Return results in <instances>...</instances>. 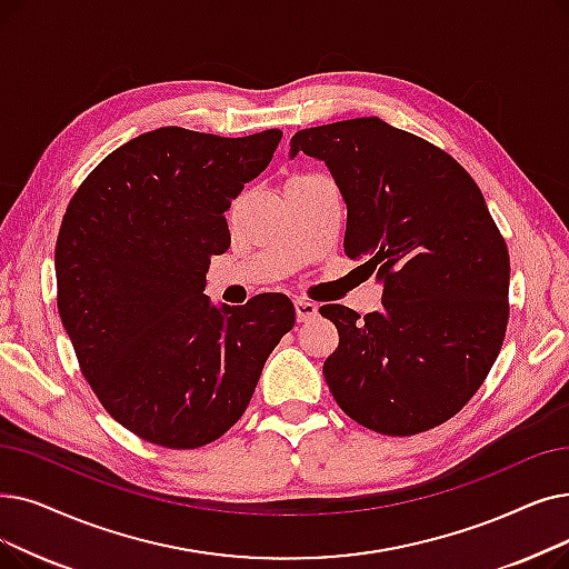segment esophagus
<instances>
[{
    "instance_id": "34e87169",
    "label": "esophagus",
    "mask_w": 569,
    "mask_h": 569,
    "mask_svg": "<svg viewBox=\"0 0 569 569\" xmlns=\"http://www.w3.org/2000/svg\"><path fill=\"white\" fill-rule=\"evenodd\" d=\"M295 316H298V323H307V320L318 316V307L307 300H295Z\"/></svg>"
}]
</instances>
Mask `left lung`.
I'll list each match as a JSON object with an SVG mask.
<instances>
[{
  "mask_svg": "<svg viewBox=\"0 0 569 569\" xmlns=\"http://www.w3.org/2000/svg\"><path fill=\"white\" fill-rule=\"evenodd\" d=\"M326 162L346 202L343 253L383 286L360 318L320 307L339 346L323 375L360 426L392 437L456 416L496 362L509 318V253L472 177L381 118L300 130L290 158Z\"/></svg>",
  "mask_w": 569,
  "mask_h": 569,
  "instance_id": "obj_1",
  "label": "left lung"
}]
</instances>
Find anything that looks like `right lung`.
Wrapping results in <instances>:
<instances>
[{
  "label": "right lung",
  "instance_id": "obj_1",
  "mask_svg": "<svg viewBox=\"0 0 569 569\" xmlns=\"http://www.w3.org/2000/svg\"><path fill=\"white\" fill-rule=\"evenodd\" d=\"M281 137L158 128L71 197L56 246L62 326L102 407L146 441L197 449L228 432L295 326L281 292L243 307L204 295L211 256L230 249L226 211Z\"/></svg>",
  "mask_w": 569,
  "mask_h": 569
}]
</instances>
